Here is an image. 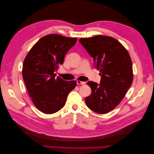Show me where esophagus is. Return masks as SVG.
Instances as JSON below:
<instances>
[{"instance_id": "34e87169", "label": "esophagus", "mask_w": 154, "mask_h": 154, "mask_svg": "<svg viewBox=\"0 0 154 154\" xmlns=\"http://www.w3.org/2000/svg\"><path fill=\"white\" fill-rule=\"evenodd\" d=\"M77 84L78 85H85L86 83L84 82H81V81H77L76 82Z\"/></svg>"}]
</instances>
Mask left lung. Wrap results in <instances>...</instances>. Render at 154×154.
Segmentation results:
<instances>
[{"label": "left lung", "mask_w": 154, "mask_h": 154, "mask_svg": "<svg viewBox=\"0 0 154 154\" xmlns=\"http://www.w3.org/2000/svg\"><path fill=\"white\" fill-rule=\"evenodd\" d=\"M79 42L93 58L100 70V83L88 82L91 94L85 98L92 111L105 114L112 111L125 97L133 82L132 63L127 49L113 38L96 35Z\"/></svg>", "instance_id": "left-lung-1"}]
</instances>
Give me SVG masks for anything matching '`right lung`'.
<instances>
[{
  "label": "right lung",
  "instance_id": "add662e5",
  "mask_svg": "<svg viewBox=\"0 0 154 154\" xmlns=\"http://www.w3.org/2000/svg\"><path fill=\"white\" fill-rule=\"evenodd\" d=\"M77 38L49 34L41 38L31 48L24 61L23 76L29 96L39 110L56 113L64 106L76 81L56 78L58 66L74 46Z\"/></svg>",
  "mask_w": 154,
  "mask_h": 154
}]
</instances>
